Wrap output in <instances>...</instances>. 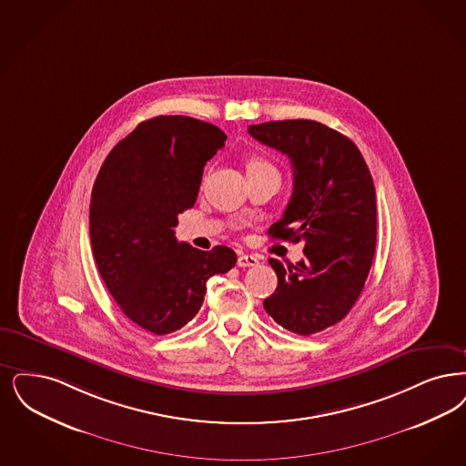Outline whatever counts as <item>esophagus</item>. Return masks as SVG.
Masks as SVG:
<instances>
[{"label":"esophagus","instance_id":"esophagus-1","mask_svg":"<svg viewBox=\"0 0 466 466\" xmlns=\"http://www.w3.org/2000/svg\"><path fill=\"white\" fill-rule=\"evenodd\" d=\"M238 265L242 267V268H244V267H255V265H258V258L253 257V255H239Z\"/></svg>","mask_w":466,"mask_h":466}]
</instances>
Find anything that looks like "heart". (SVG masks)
<instances>
[{"label": "heart", "mask_w": 466, "mask_h": 466, "mask_svg": "<svg viewBox=\"0 0 466 466\" xmlns=\"http://www.w3.org/2000/svg\"><path fill=\"white\" fill-rule=\"evenodd\" d=\"M261 167H272L268 165V161H265L263 157L258 156H251L248 161H246V171H253V169H261Z\"/></svg>", "instance_id": "b5f03b06"}]
</instances>
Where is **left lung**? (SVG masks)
Returning a JSON list of instances; mask_svg holds the SVG:
<instances>
[{
  "label": "left lung",
  "instance_id": "obj_1",
  "mask_svg": "<svg viewBox=\"0 0 466 466\" xmlns=\"http://www.w3.org/2000/svg\"><path fill=\"white\" fill-rule=\"evenodd\" d=\"M248 133L286 154L293 194L272 239L305 242V258L284 267L276 291L263 299L284 329L309 336L350 312L371 270L376 249V192L370 167L354 142L322 123L286 119L251 125Z\"/></svg>",
  "mask_w": 466,
  "mask_h": 466
}]
</instances>
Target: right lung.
I'll list each match as a JSON object with an SVG mask.
<instances>
[{"label":"right lung","mask_w":466,"mask_h":466,"mask_svg":"<svg viewBox=\"0 0 466 466\" xmlns=\"http://www.w3.org/2000/svg\"><path fill=\"white\" fill-rule=\"evenodd\" d=\"M225 140L215 125L157 116L123 138L96 175L90 239L100 278L123 314L154 335L184 328L205 301L206 280L238 261L227 246L201 251L173 230Z\"/></svg>","instance_id":"obj_1"}]
</instances>
